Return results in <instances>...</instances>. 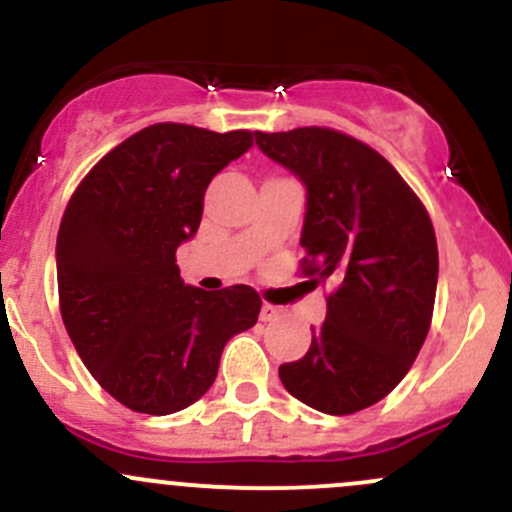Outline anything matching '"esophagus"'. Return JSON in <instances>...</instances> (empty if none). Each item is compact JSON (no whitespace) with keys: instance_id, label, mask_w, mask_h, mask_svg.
<instances>
[{"instance_id":"34e87169","label":"esophagus","mask_w":512,"mask_h":512,"mask_svg":"<svg viewBox=\"0 0 512 512\" xmlns=\"http://www.w3.org/2000/svg\"><path fill=\"white\" fill-rule=\"evenodd\" d=\"M283 315V310L278 308V305H271V303H263L261 305V315L258 318L263 320V323H273V320H278Z\"/></svg>"}]
</instances>
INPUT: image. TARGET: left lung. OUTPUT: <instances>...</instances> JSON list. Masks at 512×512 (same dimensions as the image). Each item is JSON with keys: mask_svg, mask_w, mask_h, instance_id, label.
<instances>
[{"mask_svg": "<svg viewBox=\"0 0 512 512\" xmlns=\"http://www.w3.org/2000/svg\"><path fill=\"white\" fill-rule=\"evenodd\" d=\"M258 150L305 187V273L335 278L325 323L283 387L323 414H355L387 397L424 345L439 249L424 204L365 142L330 128L256 133Z\"/></svg>", "mask_w": 512, "mask_h": 512, "instance_id": "8db88e82", "label": "left lung"}]
</instances>
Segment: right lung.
I'll use <instances>...</instances> for the list:
<instances>
[{
	"label": "right lung",
	"mask_w": 512,
	"mask_h": 512,
	"mask_svg": "<svg viewBox=\"0 0 512 512\" xmlns=\"http://www.w3.org/2000/svg\"><path fill=\"white\" fill-rule=\"evenodd\" d=\"M254 133L157 123L120 142L78 184L56 239L61 315L83 365L110 397L165 416L207 394L224 345L254 328L249 286L207 293L179 278L209 182Z\"/></svg>",
	"instance_id": "obj_1"
}]
</instances>
